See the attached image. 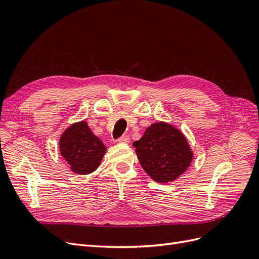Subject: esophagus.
Returning <instances> with one entry per match:
<instances>
[{"label":"esophagus","mask_w":259,"mask_h":259,"mask_svg":"<svg viewBox=\"0 0 259 259\" xmlns=\"http://www.w3.org/2000/svg\"><path fill=\"white\" fill-rule=\"evenodd\" d=\"M117 142L122 143V144H128L130 143V136L128 135H123L122 137L117 139Z\"/></svg>","instance_id":"1"}]
</instances>
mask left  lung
<instances>
[{
  "instance_id": "obj_1",
  "label": "left lung",
  "mask_w": 259,
  "mask_h": 259,
  "mask_svg": "<svg viewBox=\"0 0 259 259\" xmlns=\"http://www.w3.org/2000/svg\"><path fill=\"white\" fill-rule=\"evenodd\" d=\"M146 173L154 182H173L190 166L193 152L185 135L174 125L156 122L133 144Z\"/></svg>"
}]
</instances>
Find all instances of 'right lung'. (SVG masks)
Here are the masks:
<instances>
[{
    "mask_svg": "<svg viewBox=\"0 0 259 259\" xmlns=\"http://www.w3.org/2000/svg\"><path fill=\"white\" fill-rule=\"evenodd\" d=\"M59 149L70 169L80 175H88L96 170L107 150L85 121L73 123L62 133Z\"/></svg>",
    "mask_w": 259,
    "mask_h": 259,
    "instance_id": "right-lung-1",
    "label": "right lung"
}]
</instances>
